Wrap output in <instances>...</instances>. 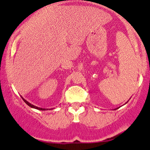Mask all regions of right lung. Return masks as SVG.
<instances>
[{"label": "right lung", "instance_id": "1", "mask_svg": "<svg viewBox=\"0 0 150 150\" xmlns=\"http://www.w3.org/2000/svg\"><path fill=\"white\" fill-rule=\"evenodd\" d=\"M22 99H23V100H24V102H25V103H26L27 104H28V105L29 106V107H32V108L37 109V110H46V109H43V108H40V107H36V106L33 105V104H32L29 103V102H28V101H26V100H25V99H24L23 98H22Z\"/></svg>", "mask_w": 150, "mask_h": 150}]
</instances>
